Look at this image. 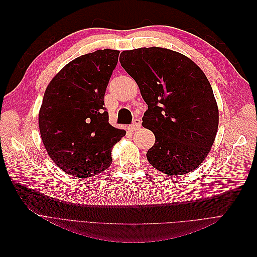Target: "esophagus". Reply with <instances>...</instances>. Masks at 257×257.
<instances>
[{"instance_id": "34e87169", "label": "esophagus", "mask_w": 257, "mask_h": 257, "mask_svg": "<svg viewBox=\"0 0 257 257\" xmlns=\"http://www.w3.org/2000/svg\"><path fill=\"white\" fill-rule=\"evenodd\" d=\"M141 125H142L141 119L136 118V119L133 121V123H132V125H130V126H128V130H130V131H132V132H134V131H136V130H138L139 127H141Z\"/></svg>"}]
</instances>
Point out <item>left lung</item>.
Segmentation results:
<instances>
[{
    "label": "left lung",
    "mask_w": 257,
    "mask_h": 257,
    "mask_svg": "<svg viewBox=\"0 0 257 257\" xmlns=\"http://www.w3.org/2000/svg\"><path fill=\"white\" fill-rule=\"evenodd\" d=\"M120 63L148 105L143 126L155 136L147 152L150 164L174 176L197 168L219 125L217 105L204 72L188 57L160 47L123 51Z\"/></svg>",
    "instance_id": "left-lung-1"
}]
</instances>
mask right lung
<instances>
[{"instance_id": "1", "label": "right lung", "mask_w": 257, "mask_h": 257, "mask_svg": "<svg viewBox=\"0 0 257 257\" xmlns=\"http://www.w3.org/2000/svg\"><path fill=\"white\" fill-rule=\"evenodd\" d=\"M120 51L96 50L69 62L45 91L38 115L43 144L59 168L78 178L109 167L125 131L110 125L104 96Z\"/></svg>"}]
</instances>
